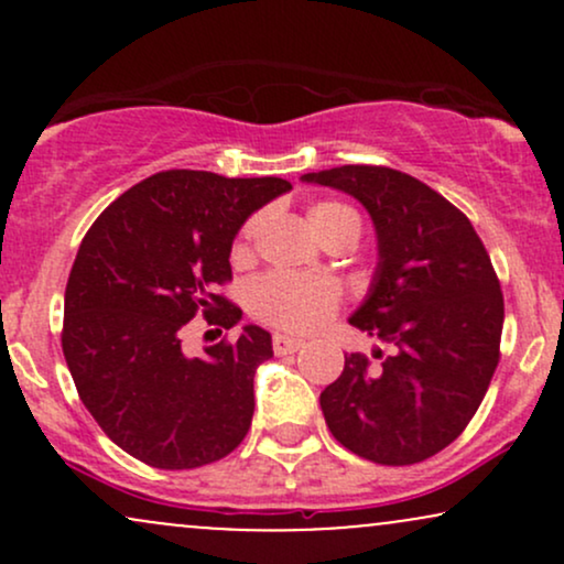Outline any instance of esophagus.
Returning <instances> with one entry per match:
<instances>
[{
    "label": "esophagus",
    "instance_id": "obj_1",
    "mask_svg": "<svg viewBox=\"0 0 564 564\" xmlns=\"http://www.w3.org/2000/svg\"><path fill=\"white\" fill-rule=\"evenodd\" d=\"M302 345H304V341L302 339H294V336L273 334L275 355H291V352H296V349H302Z\"/></svg>",
    "mask_w": 564,
    "mask_h": 564
}]
</instances>
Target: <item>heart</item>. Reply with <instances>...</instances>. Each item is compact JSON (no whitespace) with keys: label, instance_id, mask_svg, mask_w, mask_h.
<instances>
[{"label":"heart","instance_id":"heart-1","mask_svg":"<svg viewBox=\"0 0 564 564\" xmlns=\"http://www.w3.org/2000/svg\"><path fill=\"white\" fill-rule=\"evenodd\" d=\"M310 225L323 241L336 236H360V219L352 209L336 200H321L310 209ZM257 232V217L246 219L232 243V260L241 262L249 257L251 238ZM341 304V289L328 275H296L286 270H270L246 286V307L257 321L283 332H313L332 321Z\"/></svg>","mask_w":564,"mask_h":564}]
</instances>
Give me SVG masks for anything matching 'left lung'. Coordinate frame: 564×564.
I'll return each instance as SVG.
<instances>
[{
    "mask_svg": "<svg viewBox=\"0 0 564 564\" xmlns=\"http://www.w3.org/2000/svg\"><path fill=\"white\" fill-rule=\"evenodd\" d=\"M345 191L377 225L379 268L355 328L392 347L345 355L321 392L332 435L384 467L435 456L480 408L501 358L503 294L469 217L411 174L373 164L310 172Z\"/></svg>",
    "mask_w": 564,
    "mask_h": 564,
    "instance_id": "1",
    "label": "left lung"
}]
</instances>
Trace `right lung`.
Returning a JSON list of instances; mask_svg holds the SVG:
<instances>
[{
	"label": "right lung",
	"mask_w": 564,
	"mask_h": 564,
	"mask_svg": "<svg viewBox=\"0 0 564 564\" xmlns=\"http://www.w3.org/2000/svg\"><path fill=\"white\" fill-rule=\"evenodd\" d=\"M286 191L281 177L166 170L121 193L84 236L66 286L63 355L100 430L148 467H204L249 432L270 334L246 326L200 358H187L183 334L196 315L217 332L241 321L217 291L232 281V238Z\"/></svg>",
	"instance_id": "add662e5"
}]
</instances>
